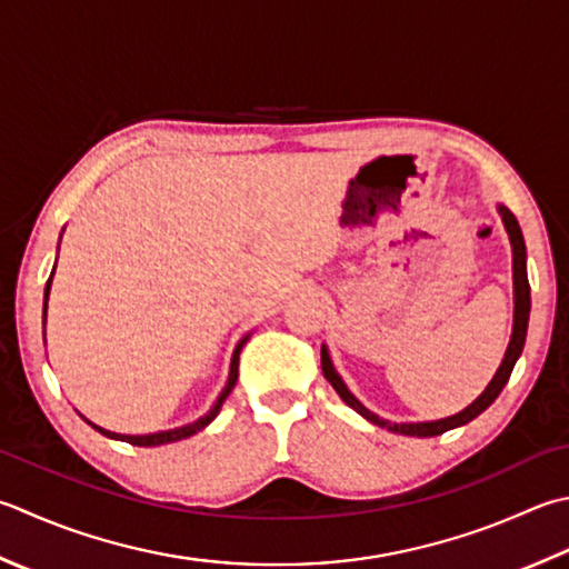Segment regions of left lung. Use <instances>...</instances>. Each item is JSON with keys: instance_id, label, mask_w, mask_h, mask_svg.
I'll list each match as a JSON object with an SVG mask.
<instances>
[{"instance_id": "8db88e82", "label": "left lung", "mask_w": 569, "mask_h": 569, "mask_svg": "<svg viewBox=\"0 0 569 569\" xmlns=\"http://www.w3.org/2000/svg\"><path fill=\"white\" fill-rule=\"evenodd\" d=\"M498 214L503 219L506 231L510 237V247H513V291H516V310H513V336H510L508 342V350H506V358L500 362L498 372L493 375V380L488 382V387L483 389V395L466 407L463 411L447 419H437V421H417V425H395V421H387L380 419L377 415H372L370 409H367L358 397H355L345 382L340 380V375L336 372V367H332V360L328 355V348L322 345L320 350V365H322V375H326V380L332 385V389L340 395V399L348 407H352L358 415H362L367 421H372V425L389 429L395 433H405V437H439V433L456 429V427H463L469 425L471 419H476L481 411H486L496 402V397L503 392L506 382L510 380V372H513V367L520 358L522 352V345H526V336H528V318H530V283H528V269H526V241H522V231L518 219L513 217V211L506 209L503 204H498Z\"/></svg>"}]
</instances>
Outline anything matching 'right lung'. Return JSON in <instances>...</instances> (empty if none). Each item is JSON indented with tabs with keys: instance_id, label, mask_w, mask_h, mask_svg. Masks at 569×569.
I'll return each mask as SVG.
<instances>
[{
	"instance_id": "obj_1",
	"label": "right lung",
	"mask_w": 569,
	"mask_h": 569,
	"mask_svg": "<svg viewBox=\"0 0 569 569\" xmlns=\"http://www.w3.org/2000/svg\"><path fill=\"white\" fill-rule=\"evenodd\" d=\"M51 276H53V271H51ZM51 276H49V281H47V288H43V320H47V300H49V291H51ZM247 340H249V336L241 338L237 348H233L231 365H229V380H227V387L221 389V395H219V399L214 402V407H211L204 417H199L197 421H192V425H184V427H177V429H167V431H158V433H140V437H132V433H116V431H108V429H103V427L93 425V421H88V419H86V421H88V425H91L96 431L103 433V437L128 441V443H132V447H160V443H172V441H180V439L192 437V433L202 431V429L209 425V421L219 415L221 405H224V399L229 397L233 385H237V377H239V352H241L243 345H247Z\"/></svg>"
}]
</instances>
